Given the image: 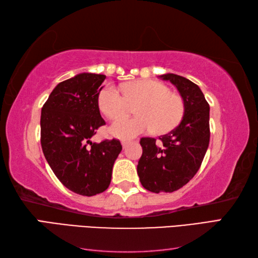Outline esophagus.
<instances>
[{
  "label": "esophagus",
  "mask_w": 258,
  "mask_h": 258,
  "mask_svg": "<svg viewBox=\"0 0 258 258\" xmlns=\"http://www.w3.org/2000/svg\"><path fill=\"white\" fill-rule=\"evenodd\" d=\"M120 143H122L123 149H126V147H127V145L131 143V142L130 141H126V140H123L122 142H120Z\"/></svg>",
  "instance_id": "esophagus-1"
}]
</instances>
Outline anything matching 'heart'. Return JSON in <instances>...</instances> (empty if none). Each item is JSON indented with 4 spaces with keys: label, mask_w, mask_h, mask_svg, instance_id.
<instances>
[{
    "label": "heart",
    "mask_w": 258,
    "mask_h": 258,
    "mask_svg": "<svg viewBox=\"0 0 258 258\" xmlns=\"http://www.w3.org/2000/svg\"><path fill=\"white\" fill-rule=\"evenodd\" d=\"M123 94L113 85L100 92L98 106L108 118H117L128 110V103L138 102L135 118H120L109 126V133L117 139H133L154 128L157 134L167 133L176 126L184 114L180 97L157 81H136L120 85Z\"/></svg>",
    "instance_id": "heart-1"
}]
</instances>
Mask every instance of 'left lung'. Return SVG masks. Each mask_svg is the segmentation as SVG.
Listing matches in <instances>:
<instances>
[{
  "mask_svg": "<svg viewBox=\"0 0 258 258\" xmlns=\"http://www.w3.org/2000/svg\"><path fill=\"white\" fill-rule=\"evenodd\" d=\"M176 86L184 114L180 123L158 141L141 139L143 149L138 174L153 193H172L183 187L199 171L210 144V105L202 90L188 79L173 73L160 75Z\"/></svg>",
  "mask_w": 258,
  "mask_h": 258,
  "instance_id": "obj_1",
  "label": "left lung"
}]
</instances>
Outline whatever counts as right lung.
<instances>
[{
	"label": "right lung",
	"instance_id": "right-lung-1",
	"mask_svg": "<svg viewBox=\"0 0 258 258\" xmlns=\"http://www.w3.org/2000/svg\"><path fill=\"white\" fill-rule=\"evenodd\" d=\"M105 79L103 74H76L54 87L42 107L41 145L48 165L65 187L83 196L108 187L122 151L117 140L91 141L105 124L98 107Z\"/></svg>",
	"mask_w": 258,
	"mask_h": 258
}]
</instances>
